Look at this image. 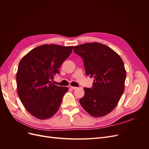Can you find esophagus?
Wrapping results in <instances>:
<instances>
[{"label": "esophagus", "mask_w": 149, "mask_h": 149, "mask_svg": "<svg viewBox=\"0 0 149 149\" xmlns=\"http://www.w3.org/2000/svg\"><path fill=\"white\" fill-rule=\"evenodd\" d=\"M70 87H71V89H76L78 88V87H75V86H70Z\"/></svg>", "instance_id": "1"}]
</instances>
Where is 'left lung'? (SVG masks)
Returning <instances> with one entry per match:
<instances>
[{
  "label": "left lung",
  "mask_w": 149,
  "mask_h": 149,
  "mask_svg": "<svg viewBox=\"0 0 149 149\" xmlns=\"http://www.w3.org/2000/svg\"><path fill=\"white\" fill-rule=\"evenodd\" d=\"M73 51L83 60L86 74L94 78L92 88H84L80 104L96 118L109 114L124 90L126 71L123 60L113 49L100 43L80 45Z\"/></svg>",
  "instance_id": "8db88e82"
}]
</instances>
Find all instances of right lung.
<instances>
[{"label":"right lung","instance_id":"obj_1","mask_svg":"<svg viewBox=\"0 0 149 149\" xmlns=\"http://www.w3.org/2000/svg\"><path fill=\"white\" fill-rule=\"evenodd\" d=\"M73 47L43 45L22 58L17 73V93L30 114L40 119L51 118L58 111L68 88L54 85L50 81Z\"/></svg>","mask_w":149,"mask_h":149}]
</instances>
